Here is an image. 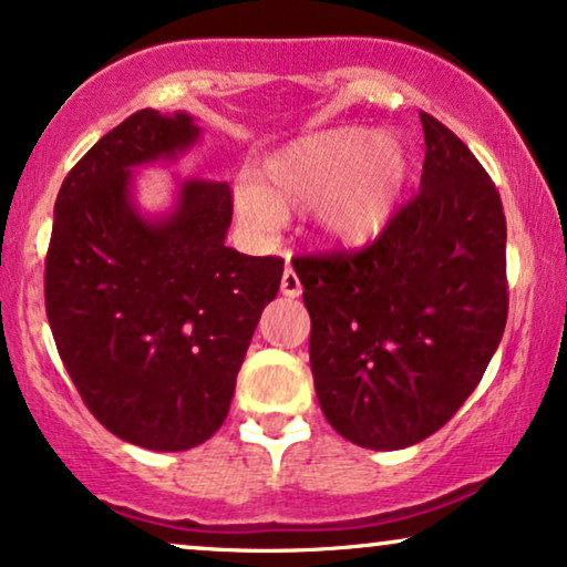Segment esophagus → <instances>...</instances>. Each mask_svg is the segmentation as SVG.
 Instances as JSON below:
<instances>
[{"label": "esophagus", "mask_w": 567, "mask_h": 567, "mask_svg": "<svg viewBox=\"0 0 567 567\" xmlns=\"http://www.w3.org/2000/svg\"><path fill=\"white\" fill-rule=\"evenodd\" d=\"M300 292H303V285H300V279L296 275V269L288 267L282 271V296L288 298H298Z\"/></svg>", "instance_id": "esophagus-1"}]
</instances>
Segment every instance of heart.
Returning a JSON list of instances; mask_svg holds the SVG:
<instances>
[{
    "label": "heart",
    "mask_w": 567,
    "mask_h": 567,
    "mask_svg": "<svg viewBox=\"0 0 567 567\" xmlns=\"http://www.w3.org/2000/svg\"><path fill=\"white\" fill-rule=\"evenodd\" d=\"M406 171V155L394 137L334 126L303 134L264 157L256 184L236 186V209L256 233L313 209L316 228L329 246L362 251L394 223Z\"/></svg>",
    "instance_id": "b5f03b06"
}]
</instances>
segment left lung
<instances>
[{
  "label": "left lung",
  "mask_w": 567,
  "mask_h": 567,
  "mask_svg": "<svg viewBox=\"0 0 567 567\" xmlns=\"http://www.w3.org/2000/svg\"><path fill=\"white\" fill-rule=\"evenodd\" d=\"M420 194L362 251L298 256L311 371L354 446L425 441L477 389L508 319L501 194L449 126L420 113Z\"/></svg>",
  "instance_id": "8db88e82"
}]
</instances>
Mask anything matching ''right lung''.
Returning a JSON list of instances; mask_svg holds the SVG:
<instances>
[{
    "instance_id": "right-lung-1",
    "label": "right lung",
    "mask_w": 567,
    "mask_h": 567,
    "mask_svg": "<svg viewBox=\"0 0 567 567\" xmlns=\"http://www.w3.org/2000/svg\"><path fill=\"white\" fill-rule=\"evenodd\" d=\"M186 111L132 113L66 173L47 254L59 358L105 430L150 451L205 443L228 417L236 375L282 259L225 246L228 184L181 181L171 213L145 217L132 168L199 142Z\"/></svg>"
}]
</instances>
